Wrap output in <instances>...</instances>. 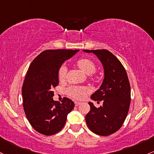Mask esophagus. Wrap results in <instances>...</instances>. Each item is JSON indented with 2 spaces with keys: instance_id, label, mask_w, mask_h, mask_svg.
<instances>
[{
  "instance_id": "34e87169",
  "label": "esophagus",
  "mask_w": 154,
  "mask_h": 154,
  "mask_svg": "<svg viewBox=\"0 0 154 154\" xmlns=\"http://www.w3.org/2000/svg\"><path fill=\"white\" fill-rule=\"evenodd\" d=\"M80 104H81L80 102H77V101H76V102H74V105H75V106L80 105Z\"/></svg>"
}]
</instances>
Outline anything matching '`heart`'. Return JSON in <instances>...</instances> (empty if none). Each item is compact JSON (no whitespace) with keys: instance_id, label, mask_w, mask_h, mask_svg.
<instances>
[{"instance_id":"heart-1","label":"heart","mask_w":154,"mask_h":154,"mask_svg":"<svg viewBox=\"0 0 154 154\" xmlns=\"http://www.w3.org/2000/svg\"><path fill=\"white\" fill-rule=\"evenodd\" d=\"M77 65L88 74H93L96 71V66L95 63L88 58H82L77 60ZM58 79L60 81H63L66 76V66L62 65L58 70ZM89 90L85 87H71L67 90V94L69 96L76 99H83L87 95Z\"/></svg>"}]
</instances>
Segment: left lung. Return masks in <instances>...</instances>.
I'll return each instance as SVG.
<instances>
[{
  "instance_id": "8db88e82",
  "label": "left lung",
  "mask_w": 154,
  "mask_h": 154,
  "mask_svg": "<svg viewBox=\"0 0 154 154\" xmlns=\"http://www.w3.org/2000/svg\"><path fill=\"white\" fill-rule=\"evenodd\" d=\"M93 52L102 62L104 79L99 90L91 99L102 101L103 105L96 107L89 102L91 109L85 121L91 131L101 136L116 132L122 126L127 116L131 102V88L124 66L114 55L107 50H84Z\"/></svg>"
}]
</instances>
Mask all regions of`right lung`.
<instances>
[{
    "instance_id": "add662e5",
    "label": "right lung",
    "mask_w": 154,
    "mask_h": 154,
    "mask_svg": "<svg viewBox=\"0 0 154 154\" xmlns=\"http://www.w3.org/2000/svg\"><path fill=\"white\" fill-rule=\"evenodd\" d=\"M79 50H45L30 63L23 87V106L28 121L36 131L52 135L63 128L67 115L74 103L63 97L61 103L54 101L52 89L58 86V70L62 63Z\"/></svg>"
}]
</instances>
